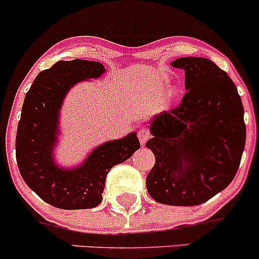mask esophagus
Segmentation results:
<instances>
[{
    "mask_svg": "<svg viewBox=\"0 0 259 259\" xmlns=\"http://www.w3.org/2000/svg\"><path fill=\"white\" fill-rule=\"evenodd\" d=\"M150 136H151V134H150V132H148V129H146V127H141V129H140L138 132L139 141H140V144L142 145V146L146 144L147 140L150 139Z\"/></svg>",
    "mask_w": 259,
    "mask_h": 259,
    "instance_id": "1",
    "label": "esophagus"
}]
</instances>
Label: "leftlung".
<instances>
[{
    "label": "left lung",
    "mask_w": 259,
    "mask_h": 259,
    "mask_svg": "<svg viewBox=\"0 0 259 259\" xmlns=\"http://www.w3.org/2000/svg\"><path fill=\"white\" fill-rule=\"evenodd\" d=\"M186 94L178 107L151 120L146 147L156 157L148 194L169 206H197L233 181L245 148L241 97L233 80L210 59L183 57Z\"/></svg>",
    "instance_id": "obj_1"
}]
</instances>
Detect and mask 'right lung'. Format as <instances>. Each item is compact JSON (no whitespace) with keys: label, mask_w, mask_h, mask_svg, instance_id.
<instances>
[{"label":"right lung","mask_w":259,"mask_h":259,"mask_svg":"<svg viewBox=\"0 0 259 259\" xmlns=\"http://www.w3.org/2000/svg\"><path fill=\"white\" fill-rule=\"evenodd\" d=\"M105 65L94 61H58L42 70L26 92L18 124L16 156L20 175L38 197L61 209H88L102 201L106 177L112 167L140 148L136 133L95 147L79 165L61 167L55 160L59 112L70 89L99 79Z\"/></svg>","instance_id":"right-lung-1"}]
</instances>
